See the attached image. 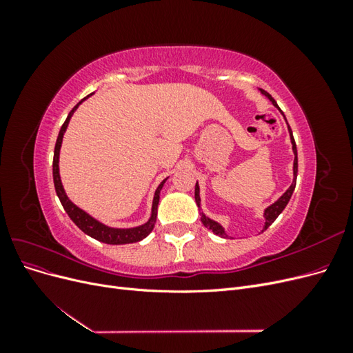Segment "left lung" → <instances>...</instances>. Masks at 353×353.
Masks as SVG:
<instances>
[{
	"instance_id": "1",
	"label": "left lung",
	"mask_w": 353,
	"mask_h": 353,
	"mask_svg": "<svg viewBox=\"0 0 353 353\" xmlns=\"http://www.w3.org/2000/svg\"><path fill=\"white\" fill-rule=\"evenodd\" d=\"M262 91V90H261ZM262 94L265 95V97H268L270 99V101L275 105L276 109H279L280 112H281V109L279 108V104H276V101L271 97V95L266 92V91H262ZM283 113V112H281ZM283 116H284V113H283ZM284 119H285V116H284ZM285 122H287V119H285ZM288 125V123H287ZM288 132H290V140H292V145H293V153H294V162H293V175H294V178H293V183H292V185L288 187V190L285 191V193L276 200L275 203H272L271 206H268L265 209V212H263V216H265V227H263V230H266L268 228L271 223L279 218V215L280 213L284 210V208L287 206V203H288V200H290V197H292V194H293V191H294V187H296V178H297V148H296V143H294V138H293V132H292V130H290V126H288ZM200 188H199V184L196 183V190H194V199H196V203H197V206L200 208ZM201 215V222H203V225H205L208 230H210L213 234H216V236H221V237H223V239H227L228 236H227V232H225V230L222 228V225L221 223H218L216 221H212L210 218H208L205 213H200Z\"/></svg>"
}]
</instances>
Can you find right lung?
Listing matches in <instances>:
<instances>
[{"instance_id":"obj_1","label":"right lung","mask_w":353,"mask_h":353,"mask_svg":"<svg viewBox=\"0 0 353 353\" xmlns=\"http://www.w3.org/2000/svg\"><path fill=\"white\" fill-rule=\"evenodd\" d=\"M90 95H87V97H85V99H88ZM82 101H79L70 110V113L66 117L65 123L61 125L59 137H57L56 147H54V159H52V179H54L56 193H57V196H59V199L61 201L63 208H65L66 213L69 215V218L74 222V225H77L79 230H82L85 234H87V236H90V237H92L95 240H99L101 243H105V244H130V243H137V241L145 239L148 234H150L153 231V228H154L156 216H157V205H159V199H160V190H162L166 179H163L162 183L159 184L156 193H154L150 219H148L144 223V225L135 227V228H112V227H108V225H104V223L99 222L97 219H94L91 215H88L87 212H83L82 209H79L77 205H73V203L69 200V197L66 196L65 188H63V185H61L60 172H59V156H60V147H61V141H63V135H65V132H66V128L69 125L70 117H72L73 112L78 109V105Z\"/></svg>"}]
</instances>
